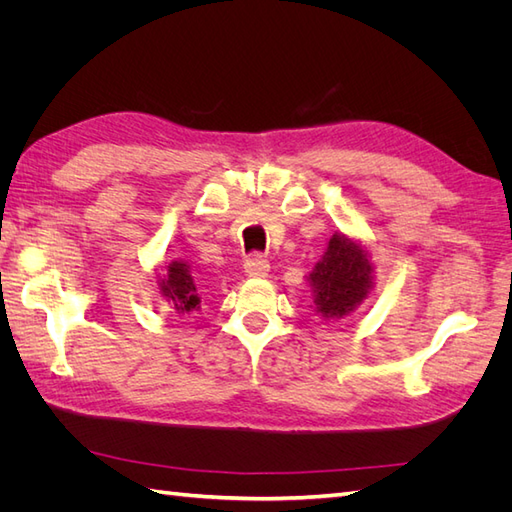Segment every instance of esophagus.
<instances>
[{
    "mask_svg": "<svg viewBox=\"0 0 512 512\" xmlns=\"http://www.w3.org/2000/svg\"><path fill=\"white\" fill-rule=\"evenodd\" d=\"M243 269H245V273L250 275V277H267L271 267H269V260L265 256H262V254H252L250 258L245 260Z\"/></svg>",
    "mask_w": 512,
    "mask_h": 512,
    "instance_id": "1",
    "label": "esophagus"
}]
</instances>
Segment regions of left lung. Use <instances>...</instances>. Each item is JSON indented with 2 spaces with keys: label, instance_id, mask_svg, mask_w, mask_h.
Wrapping results in <instances>:
<instances>
[{
  "label": "left lung",
  "instance_id": "8db88e82",
  "mask_svg": "<svg viewBox=\"0 0 512 512\" xmlns=\"http://www.w3.org/2000/svg\"><path fill=\"white\" fill-rule=\"evenodd\" d=\"M314 303L324 318L348 316L371 288V262L361 245L333 235L322 260L309 273Z\"/></svg>",
  "mask_w": 512,
  "mask_h": 512
}]
</instances>
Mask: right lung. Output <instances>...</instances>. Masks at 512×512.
Listing matches in <instances>:
<instances>
[{
	"label": "right lung",
	"mask_w": 512,
	"mask_h": 512,
	"mask_svg": "<svg viewBox=\"0 0 512 512\" xmlns=\"http://www.w3.org/2000/svg\"><path fill=\"white\" fill-rule=\"evenodd\" d=\"M160 290L179 314L192 312L200 303V299L196 297V286L188 271V265H183L179 260L168 265L164 280L160 282Z\"/></svg>",
	"instance_id": "obj_1"
}]
</instances>
